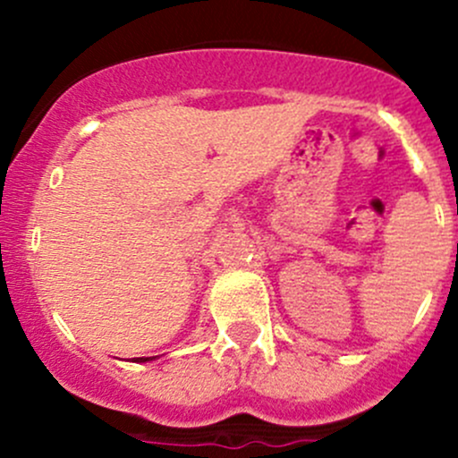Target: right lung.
Segmentation results:
<instances>
[{
  "label": "right lung",
  "instance_id": "add662e5",
  "mask_svg": "<svg viewBox=\"0 0 458 458\" xmlns=\"http://www.w3.org/2000/svg\"><path fill=\"white\" fill-rule=\"evenodd\" d=\"M148 359H150V357H140L137 361H148Z\"/></svg>",
  "mask_w": 458,
  "mask_h": 458
}]
</instances>
